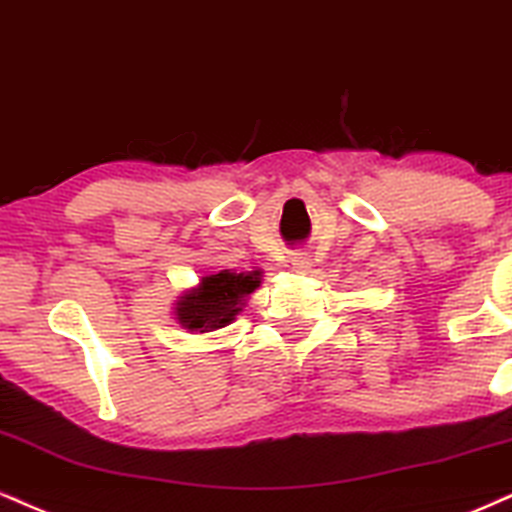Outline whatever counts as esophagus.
Returning <instances> with one entry per match:
<instances>
[{"mask_svg":"<svg viewBox=\"0 0 512 512\" xmlns=\"http://www.w3.org/2000/svg\"><path fill=\"white\" fill-rule=\"evenodd\" d=\"M292 266L297 268V270H306V268L311 266V263H309V258H306L304 254H294L292 256Z\"/></svg>","mask_w":512,"mask_h":512,"instance_id":"obj_1","label":"esophagus"}]
</instances>
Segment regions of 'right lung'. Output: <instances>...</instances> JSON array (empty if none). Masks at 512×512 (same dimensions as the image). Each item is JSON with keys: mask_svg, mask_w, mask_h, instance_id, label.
<instances>
[{"mask_svg": "<svg viewBox=\"0 0 512 512\" xmlns=\"http://www.w3.org/2000/svg\"><path fill=\"white\" fill-rule=\"evenodd\" d=\"M258 282H261L258 270L249 275L227 273V270L208 275L201 280L198 290L182 297L177 309L179 323L189 330H201V333L227 326L242 311L239 304L246 294L256 290Z\"/></svg>", "mask_w": 512, "mask_h": 512, "instance_id": "1", "label": "right lung"}]
</instances>
